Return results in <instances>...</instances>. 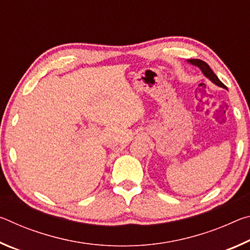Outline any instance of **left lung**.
<instances>
[{
  "instance_id": "obj_1",
  "label": "left lung",
  "mask_w": 250,
  "mask_h": 250,
  "mask_svg": "<svg viewBox=\"0 0 250 250\" xmlns=\"http://www.w3.org/2000/svg\"><path fill=\"white\" fill-rule=\"evenodd\" d=\"M188 62H189V64H192L194 66L198 67L202 70L203 75L205 76L206 78H208L211 83L217 84L218 87H222V88H226L225 84H224L221 80L218 79V77L216 75L214 74V71L210 69V67L206 64L205 62L201 61V59H188Z\"/></svg>"
}]
</instances>
